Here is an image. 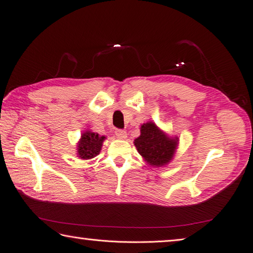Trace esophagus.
<instances>
[{
  "label": "esophagus",
  "mask_w": 253,
  "mask_h": 253,
  "mask_svg": "<svg viewBox=\"0 0 253 253\" xmlns=\"http://www.w3.org/2000/svg\"><path fill=\"white\" fill-rule=\"evenodd\" d=\"M115 134H116V136L120 139L126 138V132L124 131V129H116V131H115Z\"/></svg>",
  "instance_id": "1"
}]
</instances>
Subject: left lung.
Segmentation results:
<instances>
[{
    "mask_svg": "<svg viewBox=\"0 0 253 253\" xmlns=\"http://www.w3.org/2000/svg\"><path fill=\"white\" fill-rule=\"evenodd\" d=\"M134 144L148 165L163 167L172 160L177 149L178 138L168 137L154 122L150 121L141 126L140 136L134 140Z\"/></svg>",
    "mask_w": 253,
    "mask_h": 253,
    "instance_id": "left-lung-1",
    "label": "left lung"
}]
</instances>
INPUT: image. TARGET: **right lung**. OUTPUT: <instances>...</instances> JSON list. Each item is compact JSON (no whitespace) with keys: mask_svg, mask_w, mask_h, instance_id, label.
Returning a JSON list of instances; mask_svg holds the SVG:
<instances>
[{"mask_svg":"<svg viewBox=\"0 0 253 253\" xmlns=\"http://www.w3.org/2000/svg\"><path fill=\"white\" fill-rule=\"evenodd\" d=\"M105 136H100L98 133L85 131L78 142V157L81 159H90L100 153Z\"/></svg>","mask_w":253,"mask_h":253,"instance_id":"obj_1","label":"right lung"}]
</instances>
